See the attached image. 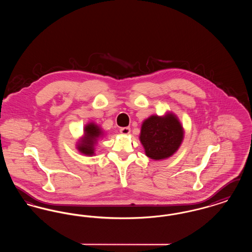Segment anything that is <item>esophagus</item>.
Returning a JSON list of instances; mask_svg holds the SVG:
<instances>
[{"instance_id":"obj_1","label":"esophagus","mask_w":252,"mask_h":252,"mask_svg":"<svg viewBox=\"0 0 252 252\" xmlns=\"http://www.w3.org/2000/svg\"><path fill=\"white\" fill-rule=\"evenodd\" d=\"M120 132L123 135H127L130 133V128L129 127H122L120 128Z\"/></svg>"}]
</instances>
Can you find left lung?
Returning a JSON list of instances; mask_svg holds the SVG:
<instances>
[{
    "instance_id": "left-lung-1",
    "label": "left lung",
    "mask_w": 252,
    "mask_h": 252,
    "mask_svg": "<svg viewBox=\"0 0 252 252\" xmlns=\"http://www.w3.org/2000/svg\"><path fill=\"white\" fill-rule=\"evenodd\" d=\"M182 139V126L173 114L149 117L144 121L140 135L146 156L153 159L172 156L179 149Z\"/></svg>"
}]
</instances>
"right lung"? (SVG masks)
I'll return each instance as SVG.
<instances>
[{"mask_svg":"<svg viewBox=\"0 0 252 252\" xmlns=\"http://www.w3.org/2000/svg\"><path fill=\"white\" fill-rule=\"evenodd\" d=\"M84 139L81 144H78V150L88 156H93L94 154V144L97 139L102 136V130L98 126L91 123L85 126Z\"/></svg>","mask_w":252,"mask_h":252,"instance_id":"obj_1","label":"right lung"}]
</instances>
